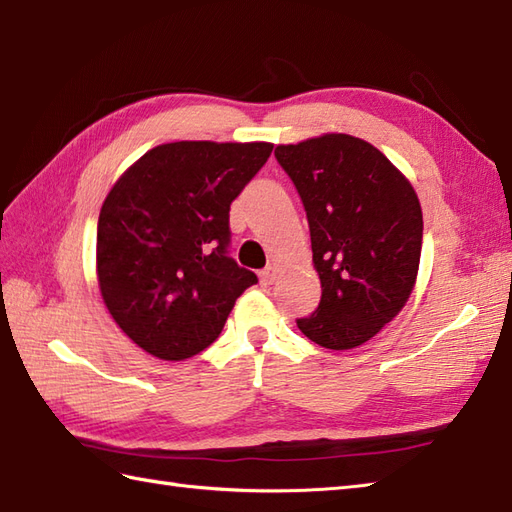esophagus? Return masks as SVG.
Returning <instances> with one entry per match:
<instances>
[{
    "mask_svg": "<svg viewBox=\"0 0 512 512\" xmlns=\"http://www.w3.org/2000/svg\"><path fill=\"white\" fill-rule=\"evenodd\" d=\"M277 272H279V268L277 266H268V268H264L259 272V279H261V283L264 285H270L272 281L277 279Z\"/></svg>",
    "mask_w": 512,
    "mask_h": 512,
    "instance_id": "34e87169",
    "label": "esophagus"
}]
</instances>
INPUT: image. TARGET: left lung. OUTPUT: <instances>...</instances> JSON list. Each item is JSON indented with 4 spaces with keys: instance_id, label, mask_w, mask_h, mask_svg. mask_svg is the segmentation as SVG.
<instances>
[{
    "instance_id": "obj_1",
    "label": "left lung",
    "mask_w": 512,
    "mask_h": 512,
    "mask_svg": "<svg viewBox=\"0 0 512 512\" xmlns=\"http://www.w3.org/2000/svg\"><path fill=\"white\" fill-rule=\"evenodd\" d=\"M307 211L318 310L296 325L325 349L371 340L408 303L419 275L423 213L417 192L368 141L325 133L275 148Z\"/></svg>"
}]
</instances>
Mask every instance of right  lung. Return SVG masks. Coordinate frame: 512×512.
I'll list each match as a JSON object with an SVG mask.
<instances>
[{"instance_id":"1","label":"right lung","mask_w":512,"mask_h":512,"mask_svg":"<svg viewBox=\"0 0 512 512\" xmlns=\"http://www.w3.org/2000/svg\"><path fill=\"white\" fill-rule=\"evenodd\" d=\"M270 152L268 141L161 144L106 194L95 246L102 301L154 358L207 349L237 296L257 283L227 255L229 209Z\"/></svg>"}]
</instances>
